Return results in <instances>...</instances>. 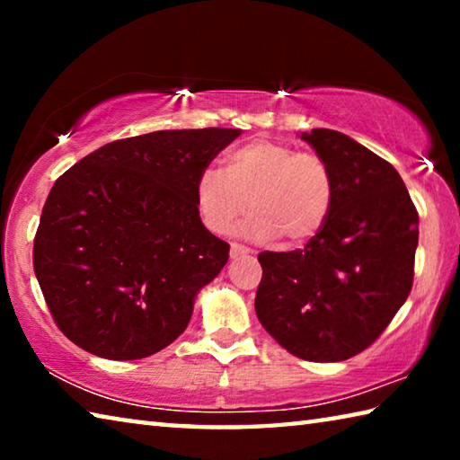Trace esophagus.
Listing matches in <instances>:
<instances>
[{"instance_id":"1","label":"esophagus","mask_w":460,"mask_h":460,"mask_svg":"<svg viewBox=\"0 0 460 460\" xmlns=\"http://www.w3.org/2000/svg\"><path fill=\"white\" fill-rule=\"evenodd\" d=\"M253 252L252 249H247L239 243H231V260H237V258H243V255H252Z\"/></svg>"}]
</instances>
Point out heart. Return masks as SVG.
<instances>
[{"mask_svg":"<svg viewBox=\"0 0 460 460\" xmlns=\"http://www.w3.org/2000/svg\"><path fill=\"white\" fill-rule=\"evenodd\" d=\"M332 199V172L321 155L271 139L227 152L223 170L205 168L194 184V205L208 231L229 233L252 208L243 231L260 241L313 239L329 219Z\"/></svg>","mask_w":460,"mask_h":460,"instance_id":"1","label":"heart"}]
</instances>
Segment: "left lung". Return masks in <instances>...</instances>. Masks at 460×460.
<instances>
[{"mask_svg":"<svg viewBox=\"0 0 460 460\" xmlns=\"http://www.w3.org/2000/svg\"><path fill=\"white\" fill-rule=\"evenodd\" d=\"M300 137L331 168L332 208L305 249L258 255L255 314L300 359L345 361L365 351L408 298L418 211L398 170L353 137L324 128Z\"/></svg>","mask_w":460,"mask_h":460,"instance_id":"8db88e82","label":"left lung"}]
</instances>
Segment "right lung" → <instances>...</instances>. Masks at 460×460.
Returning <instances> with one entry per match:
<instances>
[{
    "label": "right lung",
    "mask_w": 460,
    "mask_h": 460,
    "mask_svg": "<svg viewBox=\"0 0 460 460\" xmlns=\"http://www.w3.org/2000/svg\"><path fill=\"white\" fill-rule=\"evenodd\" d=\"M241 129H166L101 146L46 199L34 271L58 329L103 359L181 337L229 245L197 213L199 174Z\"/></svg>",
    "instance_id": "1"
}]
</instances>
